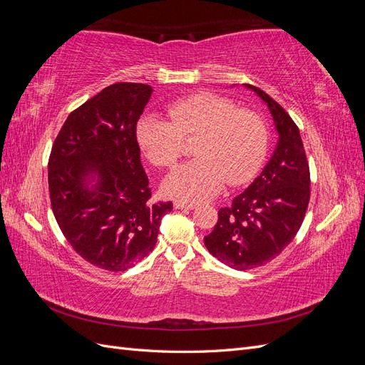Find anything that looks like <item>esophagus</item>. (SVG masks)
Instances as JSON below:
<instances>
[{
  "instance_id": "esophagus-1",
  "label": "esophagus",
  "mask_w": 365,
  "mask_h": 365,
  "mask_svg": "<svg viewBox=\"0 0 365 365\" xmlns=\"http://www.w3.org/2000/svg\"><path fill=\"white\" fill-rule=\"evenodd\" d=\"M173 207L176 210H193L196 205L195 204H187V202H182V201H175Z\"/></svg>"
}]
</instances>
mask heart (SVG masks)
Listing matches in <instances>:
<instances>
[{"instance_id":"obj_1","label":"heart","mask_w":365,"mask_h":365,"mask_svg":"<svg viewBox=\"0 0 365 365\" xmlns=\"http://www.w3.org/2000/svg\"><path fill=\"white\" fill-rule=\"evenodd\" d=\"M169 118L148 114L135 128L138 146L150 163L173 165L181 157L184 138L196 137L193 161L181 164L163 182L169 196L201 202L222 190L228 181H250L267 152V129L252 113L236 111L228 98L197 93L168 108Z\"/></svg>"}]
</instances>
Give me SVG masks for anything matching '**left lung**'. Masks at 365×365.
<instances>
[{
    "mask_svg": "<svg viewBox=\"0 0 365 365\" xmlns=\"http://www.w3.org/2000/svg\"><path fill=\"white\" fill-rule=\"evenodd\" d=\"M245 88L268 106L279 140L262 173L230 207L219 210L217 224L204 237L210 254L237 271L262 267L277 257L300 230L311 197L300 130L267 93L252 85Z\"/></svg>",
    "mask_w": 365,
    "mask_h": 365,
    "instance_id": "obj_1",
    "label": "left lung"
}]
</instances>
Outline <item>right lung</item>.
Segmentation results:
<instances>
[{"instance_id": "right-lung-1", "label": "right lung", "mask_w": 365, "mask_h": 365, "mask_svg": "<svg viewBox=\"0 0 365 365\" xmlns=\"http://www.w3.org/2000/svg\"><path fill=\"white\" fill-rule=\"evenodd\" d=\"M152 88L120 82L73 111L48 160L53 215L73 250L94 267L126 271L157 244L172 202H152L135 128Z\"/></svg>"}]
</instances>
